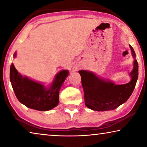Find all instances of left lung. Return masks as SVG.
<instances>
[{"mask_svg":"<svg viewBox=\"0 0 147 147\" xmlns=\"http://www.w3.org/2000/svg\"><path fill=\"white\" fill-rule=\"evenodd\" d=\"M130 47L132 56L135 58V52L131 45ZM79 73L84 91L86 106L94 111L112 110L125 102L132 93L138 78V63L135 59L133 70L130 73L131 81L123 85H115L86 71H79Z\"/></svg>","mask_w":147,"mask_h":147,"instance_id":"1","label":"left lung"}]
</instances>
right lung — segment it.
I'll return each instance as SVG.
<instances>
[{
  "label": "right lung",
  "mask_w": 147,
  "mask_h": 147,
  "mask_svg": "<svg viewBox=\"0 0 147 147\" xmlns=\"http://www.w3.org/2000/svg\"><path fill=\"white\" fill-rule=\"evenodd\" d=\"M16 56L15 53L14 56ZM68 75V71L59 72L51 88H47L43 84L22 76L11 63L9 78L14 93L20 102L29 108L48 111L58 104L59 89Z\"/></svg>",
  "instance_id": "1"
}]
</instances>
